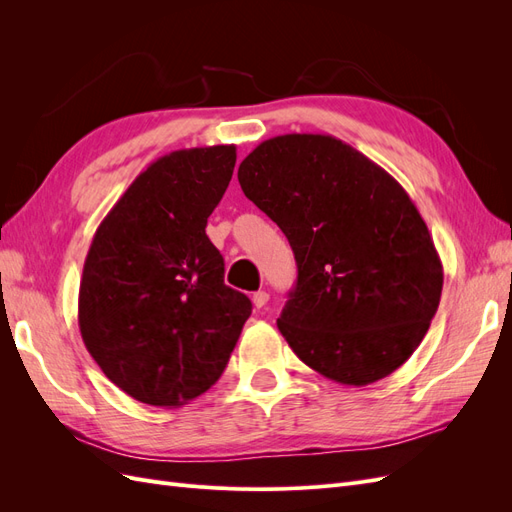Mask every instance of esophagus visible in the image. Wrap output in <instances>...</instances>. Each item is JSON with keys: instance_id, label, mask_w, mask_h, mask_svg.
Returning <instances> with one entry per match:
<instances>
[{"instance_id": "1", "label": "esophagus", "mask_w": 512, "mask_h": 512, "mask_svg": "<svg viewBox=\"0 0 512 512\" xmlns=\"http://www.w3.org/2000/svg\"><path fill=\"white\" fill-rule=\"evenodd\" d=\"M252 303H254V307H265L267 303H269V292H265V290H258V292H254L252 294Z\"/></svg>"}]
</instances>
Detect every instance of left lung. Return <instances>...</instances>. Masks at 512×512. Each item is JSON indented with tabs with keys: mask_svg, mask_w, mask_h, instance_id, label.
Segmentation results:
<instances>
[{
	"mask_svg": "<svg viewBox=\"0 0 512 512\" xmlns=\"http://www.w3.org/2000/svg\"><path fill=\"white\" fill-rule=\"evenodd\" d=\"M239 183L297 260V286L277 318L292 352L350 386L404 365L438 312L444 282L408 192L329 134L269 138L241 162Z\"/></svg>",
	"mask_w": 512,
	"mask_h": 512,
	"instance_id": "obj_1",
	"label": "left lung"
}]
</instances>
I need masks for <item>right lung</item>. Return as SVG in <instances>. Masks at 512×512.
Masks as SVG:
<instances>
[{"label": "right lung", "instance_id": "add662e5", "mask_svg": "<svg viewBox=\"0 0 512 512\" xmlns=\"http://www.w3.org/2000/svg\"><path fill=\"white\" fill-rule=\"evenodd\" d=\"M237 162L235 145L151 162L98 226L79 288L85 348L123 393L177 408L218 382L252 303L224 284L207 237Z\"/></svg>", "mask_w": 512, "mask_h": 512}]
</instances>
